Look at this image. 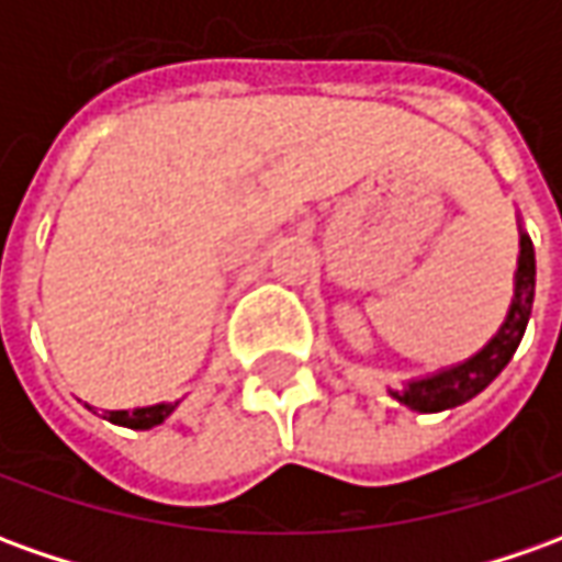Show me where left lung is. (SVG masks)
Here are the masks:
<instances>
[{
  "label": "left lung",
  "mask_w": 562,
  "mask_h": 562,
  "mask_svg": "<svg viewBox=\"0 0 562 562\" xmlns=\"http://www.w3.org/2000/svg\"><path fill=\"white\" fill-rule=\"evenodd\" d=\"M532 297H536V249H532V239L520 233L517 289H514V301H510V311H507V319L502 323L498 335L471 360L452 366L440 375L409 381L403 391H391L393 396L415 412H442L473 400L483 387H490L495 375L517 353L526 323H529V313H532Z\"/></svg>",
  "instance_id": "8db88e82"
}]
</instances>
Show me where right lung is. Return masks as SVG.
Listing matches in <instances>:
<instances>
[{
    "instance_id": "1",
    "label": "right lung",
    "mask_w": 562,
    "mask_h": 562,
    "mask_svg": "<svg viewBox=\"0 0 562 562\" xmlns=\"http://www.w3.org/2000/svg\"><path fill=\"white\" fill-rule=\"evenodd\" d=\"M178 403H159V406H147V409H120V412H104L106 422L122 427H132V430H147V427L162 425L175 412Z\"/></svg>"
}]
</instances>
